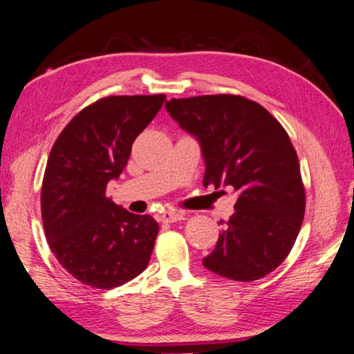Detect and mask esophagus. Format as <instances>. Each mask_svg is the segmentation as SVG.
Listing matches in <instances>:
<instances>
[{
  "mask_svg": "<svg viewBox=\"0 0 354 354\" xmlns=\"http://www.w3.org/2000/svg\"><path fill=\"white\" fill-rule=\"evenodd\" d=\"M160 219L163 223H177V221H182L183 215L178 212H165V213H161Z\"/></svg>",
  "mask_w": 354,
  "mask_h": 354,
  "instance_id": "obj_1",
  "label": "esophagus"
}]
</instances>
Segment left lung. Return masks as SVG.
Here are the masks:
<instances>
[{
	"instance_id": "1",
	"label": "left lung",
	"mask_w": 354,
	"mask_h": 354,
	"mask_svg": "<svg viewBox=\"0 0 354 354\" xmlns=\"http://www.w3.org/2000/svg\"><path fill=\"white\" fill-rule=\"evenodd\" d=\"M166 111L198 139L204 187L230 188L235 213L219 232L207 270L234 281H257L288 256L304 218L298 155L282 125L259 103L219 94L166 102Z\"/></svg>"
}]
</instances>
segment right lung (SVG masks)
I'll return each instance as SVG.
<instances>
[{
    "label": "right lung",
    "instance_id": "1",
    "mask_svg": "<svg viewBox=\"0 0 354 354\" xmlns=\"http://www.w3.org/2000/svg\"><path fill=\"white\" fill-rule=\"evenodd\" d=\"M166 95H113L75 115L46 161L40 194L46 241L62 268L94 288H113L147 268L158 223L106 198L139 133Z\"/></svg>",
    "mask_w": 354,
    "mask_h": 354
}]
</instances>
